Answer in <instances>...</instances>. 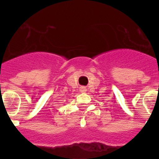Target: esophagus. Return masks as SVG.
<instances>
[{
	"label": "esophagus",
	"mask_w": 159,
	"mask_h": 159,
	"mask_svg": "<svg viewBox=\"0 0 159 159\" xmlns=\"http://www.w3.org/2000/svg\"><path fill=\"white\" fill-rule=\"evenodd\" d=\"M87 91L86 88H84V87H81L80 88V92H85Z\"/></svg>",
	"instance_id": "34e87169"
}]
</instances>
